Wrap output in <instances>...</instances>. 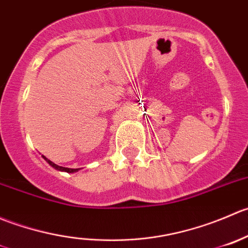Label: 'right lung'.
I'll return each mask as SVG.
<instances>
[{
	"mask_svg": "<svg viewBox=\"0 0 248 248\" xmlns=\"http://www.w3.org/2000/svg\"><path fill=\"white\" fill-rule=\"evenodd\" d=\"M42 156H43L44 160H46V163H48L49 165L51 166V168L55 169V170H59V171H65V172H68V173L77 172V171L79 170V169H68V168H62V166H59V165H56V164H54L53 161H50V160H49L48 158H46V156H44V155H42Z\"/></svg>",
	"mask_w": 248,
	"mask_h": 248,
	"instance_id": "add662e5",
	"label": "right lung"
}]
</instances>
